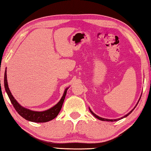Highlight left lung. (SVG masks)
Returning <instances> with one entry per match:
<instances>
[{
  "label": "left lung",
  "mask_w": 151,
  "mask_h": 151,
  "mask_svg": "<svg viewBox=\"0 0 151 151\" xmlns=\"http://www.w3.org/2000/svg\"><path fill=\"white\" fill-rule=\"evenodd\" d=\"M141 96H140V98H139V101H138V102H137V103L136 104V105H135V106L133 108V109L130 111V112L128 113V114H127L126 115H125L124 116H123V117H122V118H118V119H113V120H112V119H106V118H101V117H100V116H97V115H96L95 113H94L93 111L91 110V109L90 108H89V111L91 112V113L92 114L95 116V118H96L97 119H99V120H102V121H107V122H116V121H118V120H121V119H122V118H126V117H127V116H129L131 113H132L133 111V110H134L135 109V107L137 106V104H138V102H139V101H140V99H141Z\"/></svg>",
  "instance_id": "1"
}]
</instances>
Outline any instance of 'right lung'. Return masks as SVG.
I'll return each instance as SVG.
<instances>
[{
	"label": "right lung",
	"instance_id": "right-lung-1",
	"mask_svg": "<svg viewBox=\"0 0 151 151\" xmlns=\"http://www.w3.org/2000/svg\"><path fill=\"white\" fill-rule=\"evenodd\" d=\"M4 82L6 92L8 97H9L11 102H12L14 109H16V110L22 118H24L26 120L36 122V123H41V122H47L53 120L54 118H55L56 116H58L60 111L62 109V104H63V102L64 101L65 96L66 95L67 91L68 89V88H69L67 87L66 89H65L64 93L63 94V95H62L61 99L56 105H55V106L47 110L39 112V111L31 110L29 109H26V108L23 107L18 102H17L16 99H14L13 95H12V93L10 92L9 87H8L6 70H5L4 73Z\"/></svg>",
	"mask_w": 151,
	"mask_h": 151
}]
</instances>
